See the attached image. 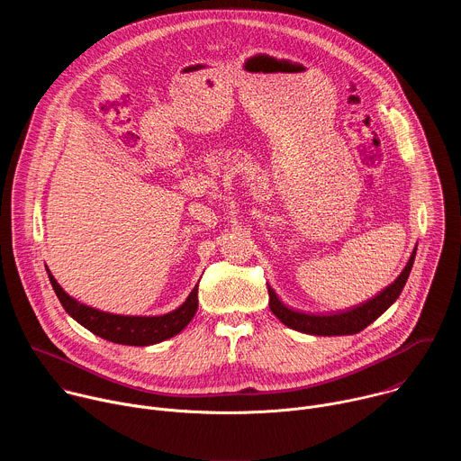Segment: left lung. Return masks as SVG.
I'll return each mask as SVG.
<instances>
[{
  "label": "left lung",
  "instance_id": "8db88e82",
  "mask_svg": "<svg viewBox=\"0 0 461 461\" xmlns=\"http://www.w3.org/2000/svg\"><path fill=\"white\" fill-rule=\"evenodd\" d=\"M411 265L408 267L403 272V277H402V283L393 288L390 294L383 295V299H379L377 303L370 304L368 308H359V310H354L350 313H343V315H334V317H317V315H306V313H297L290 308H286L281 301H277V304L274 306V313L286 324L290 326H299V328H304V330L308 332H315V334H324V336H338V334H356V332H361L363 328H366L368 324H372L381 313H384L393 303H396V299L402 295L403 292V286L409 279V274H411V268H412V262H409Z\"/></svg>",
  "mask_w": 461,
  "mask_h": 461
}]
</instances>
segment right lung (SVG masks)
Masks as SVG:
<instances>
[{
    "mask_svg": "<svg viewBox=\"0 0 461 461\" xmlns=\"http://www.w3.org/2000/svg\"><path fill=\"white\" fill-rule=\"evenodd\" d=\"M191 297V295H189ZM71 299V297H68ZM73 301V299H71ZM189 299L185 301L186 310L178 308L173 313L162 315V317H137L131 321H113L100 317V315H91L89 312H84V308H78L82 312L73 310V317L84 324L87 330L93 334L118 345H127V347H151L158 345L162 341H167L175 336H178L184 328L193 321L196 315V310H199V301H196V294L193 295V304H187ZM108 322L105 323L104 321Z\"/></svg>",
    "mask_w": 461,
    "mask_h": 461,
    "instance_id": "1",
    "label": "right lung"
}]
</instances>
